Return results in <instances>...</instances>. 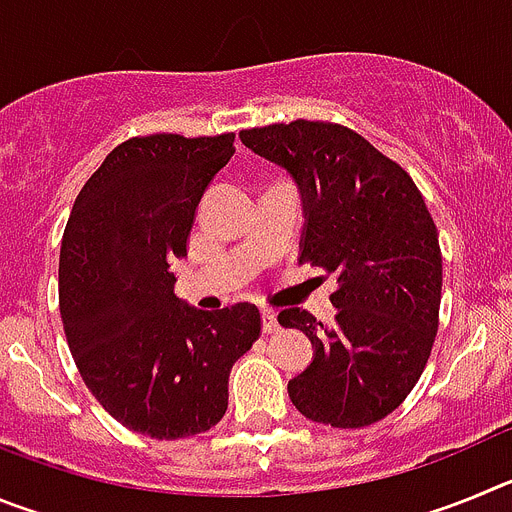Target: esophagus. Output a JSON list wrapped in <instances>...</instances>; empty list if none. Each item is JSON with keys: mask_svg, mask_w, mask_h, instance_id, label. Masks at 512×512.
Returning <instances> with one entry per match:
<instances>
[{"mask_svg": "<svg viewBox=\"0 0 512 512\" xmlns=\"http://www.w3.org/2000/svg\"><path fill=\"white\" fill-rule=\"evenodd\" d=\"M261 318H264V330H266V333H274V330H279L277 312L271 310V307H264V310H261Z\"/></svg>", "mask_w": 512, "mask_h": 512, "instance_id": "obj_1", "label": "esophagus"}]
</instances>
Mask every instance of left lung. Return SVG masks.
Returning a JSON list of instances; mask_svg holds the SVG:
<instances>
[{
	"instance_id": "1",
	"label": "left lung",
	"mask_w": 512,
	"mask_h": 512,
	"mask_svg": "<svg viewBox=\"0 0 512 512\" xmlns=\"http://www.w3.org/2000/svg\"><path fill=\"white\" fill-rule=\"evenodd\" d=\"M241 140L300 187V264L338 274L333 328L300 307L279 312L315 346L310 366L289 379V400L333 428L387 418L423 374L438 330L441 248L423 194L400 164L336 122H274Z\"/></svg>"
}]
</instances>
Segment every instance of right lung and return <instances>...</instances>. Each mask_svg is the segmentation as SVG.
Listing matches in <instances>:
<instances>
[{"label": "right lung", "mask_w": 512, "mask_h": 512, "mask_svg": "<svg viewBox=\"0 0 512 512\" xmlns=\"http://www.w3.org/2000/svg\"><path fill=\"white\" fill-rule=\"evenodd\" d=\"M235 133L130 138L74 202L58 261V305L79 374L107 413L158 441L210 431L230 369L261 336L251 302L205 312L176 297L194 210L235 153Z\"/></svg>", "instance_id": "1"}]
</instances>
